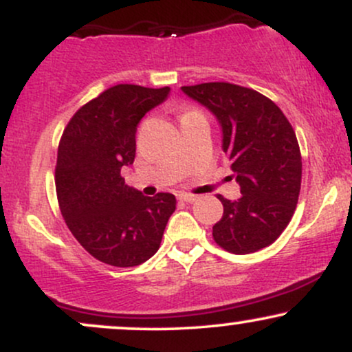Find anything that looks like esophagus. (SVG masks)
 I'll return each mask as SVG.
<instances>
[{"label":"esophagus","instance_id":"esophagus-1","mask_svg":"<svg viewBox=\"0 0 352 352\" xmlns=\"http://www.w3.org/2000/svg\"><path fill=\"white\" fill-rule=\"evenodd\" d=\"M180 200L187 201V204H193V201L199 200V197L193 195V193H180Z\"/></svg>","mask_w":352,"mask_h":352}]
</instances>
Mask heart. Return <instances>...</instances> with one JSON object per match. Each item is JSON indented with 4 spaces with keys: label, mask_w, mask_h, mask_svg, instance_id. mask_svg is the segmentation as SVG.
<instances>
[{
    "label": "heart",
    "mask_w": 352,
    "mask_h": 352,
    "mask_svg": "<svg viewBox=\"0 0 352 352\" xmlns=\"http://www.w3.org/2000/svg\"><path fill=\"white\" fill-rule=\"evenodd\" d=\"M195 114H200V112H199V111H195V109H185V111L182 112V116H180V120H182V119H185V117L195 116Z\"/></svg>",
    "instance_id": "obj_1"
}]
</instances>
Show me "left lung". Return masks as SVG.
<instances>
[{
  "label": "left lung",
  "mask_w": 352,
  "mask_h": 352,
  "mask_svg": "<svg viewBox=\"0 0 352 352\" xmlns=\"http://www.w3.org/2000/svg\"><path fill=\"white\" fill-rule=\"evenodd\" d=\"M182 91L217 117L223 152L241 197L223 204L213 240L235 254L272 245L288 227L301 188V152L281 109L260 92L230 82H204Z\"/></svg>",
  "instance_id": "left-lung-1"
}]
</instances>
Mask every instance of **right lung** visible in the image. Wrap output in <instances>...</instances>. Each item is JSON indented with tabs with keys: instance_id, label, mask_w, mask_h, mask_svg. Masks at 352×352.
I'll list each match as a JSON object with an SVG mask.
<instances>
[{
	"instance_id": "1",
	"label": "right lung",
	"mask_w": 352,
	"mask_h": 352,
	"mask_svg": "<svg viewBox=\"0 0 352 352\" xmlns=\"http://www.w3.org/2000/svg\"><path fill=\"white\" fill-rule=\"evenodd\" d=\"M170 87L117 84L72 116L59 140L56 193L67 228L96 260L137 266L159 250L175 212L172 193L145 197L125 185L134 164L137 124L167 99Z\"/></svg>"
}]
</instances>
